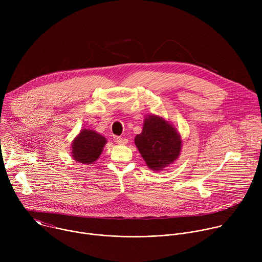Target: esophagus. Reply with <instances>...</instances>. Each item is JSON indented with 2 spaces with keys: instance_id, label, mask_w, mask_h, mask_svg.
I'll use <instances>...</instances> for the list:
<instances>
[{
  "instance_id": "esophagus-1",
  "label": "esophagus",
  "mask_w": 262,
  "mask_h": 262,
  "mask_svg": "<svg viewBox=\"0 0 262 262\" xmlns=\"http://www.w3.org/2000/svg\"><path fill=\"white\" fill-rule=\"evenodd\" d=\"M115 142L117 144H119V145H125V144H127V139L121 138V137H116L115 138Z\"/></svg>"
}]
</instances>
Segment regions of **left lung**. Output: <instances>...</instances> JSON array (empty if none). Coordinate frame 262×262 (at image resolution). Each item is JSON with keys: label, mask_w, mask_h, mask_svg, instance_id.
<instances>
[{"label": "left lung", "mask_w": 262, "mask_h": 262, "mask_svg": "<svg viewBox=\"0 0 262 262\" xmlns=\"http://www.w3.org/2000/svg\"><path fill=\"white\" fill-rule=\"evenodd\" d=\"M135 143L147 166L156 171L172 164L181 149V139L177 130L155 115L145 119L143 130L136 136Z\"/></svg>", "instance_id": "8db88e82"}]
</instances>
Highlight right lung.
Wrapping results in <instances>:
<instances>
[{"instance_id": "obj_1", "label": "right lung", "mask_w": 262, "mask_h": 262, "mask_svg": "<svg viewBox=\"0 0 262 262\" xmlns=\"http://www.w3.org/2000/svg\"><path fill=\"white\" fill-rule=\"evenodd\" d=\"M106 140L94 130L83 129L73 140L72 157L80 164H92L100 156Z\"/></svg>"}]
</instances>
